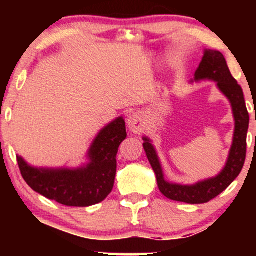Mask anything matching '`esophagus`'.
<instances>
[{"mask_svg":"<svg viewBox=\"0 0 256 256\" xmlns=\"http://www.w3.org/2000/svg\"><path fill=\"white\" fill-rule=\"evenodd\" d=\"M128 127L134 134H141L144 130V118L140 112L130 114L128 116Z\"/></svg>","mask_w":256,"mask_h":256,"instance_id":"1","label":"esophagus"}]
</instances>
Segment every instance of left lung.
I'll use <instances>...</instances> for the list:
<instances>
[{"label":"left lung","instance_id":"8db88e82","mask_svg":"<svg viewBox=\"0 0 256 256\" xmlns=\"http://www.w3.org/2000/svg\"><path fill=\"white\" fill-rule=\"evenodd\" d=\"M213 80L222 93L230 100L232 106L236 128L233 143L230 146L226 166L218 176L198 182L194 185H180L169 183L164 180L162 166L154 146L148 138H143V148L155 171L160 191L171 200L186 202V204H204L216 198L232 184L239 176L246 160L247 132L250 124V115L244 104L242 88L230 74L228 66L222 52L205 50L200 64L194 73V80Z\"/></svg>","mask_w":256,"mask_h":256}]
</instances>
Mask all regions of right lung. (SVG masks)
<instances>
[{
    "label": "right lung",
    "instance_id": "obj_1",
    "mask_svg": "<svg viewBox=\"0 0 256 256\" xmlns=\"http://www.w3.org/2000/svg\"><path fill=\"white\" fill-rule=\"evenodd\" d=\"M127 138L122 116L108 124L90 146V163L78 169H38L17 156L20 174L34 191L66 206L96 205L106 199L114 186L116 154Z\"/></svg>",
    "mask_w": 256,
    "mask_h": 256
}]
</instances>
